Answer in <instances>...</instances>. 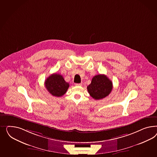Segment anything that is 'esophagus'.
<instances>
[{
    "label": "esophagus",
    "mask_w": 157,
    "mask_h": 157,
    "mask_svg": "<svg viewBox=\"0 0 157 157\" xmlns=\"http://www.w3.org/2000/svg\"><path fill=\"white\" fill-rule=\"evenodd\" d=\"M82 83H75V86H82Z\"/></svg>",
    "instance_id": "1"
}]
</instances>
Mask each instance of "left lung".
<instances>
[{
  "mask_svg": "<svg viewBox=\"0 0 157 157\" xmlns=\"http://www.w3.org/2000/svg\"><path fill=\"white\" fill-rule=\"evenodd\" d=\"M113 88L112 81L104 74L94 76L91 82L87 87L91 97L95 100H101L109 94Z\"/></svg>",
  "mask_w": 157,
  "mask_h": 157,
  "instance_id": "8db88e82",
  "label": "left lung"
}]
</instances>
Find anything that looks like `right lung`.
Listing matches in <instances>:
<instances>
[{"label":"right lung","mask_w":157,"mask_h":157,"mask_svg":"<svg viewBox=\"0 0 157 157\" xmlns=\"http://www.w3.org/2000/svg\"><path fill=\"white\" fill-rule=\"evenodd\" d=\"M69 86V83L65 81L63 76L57 74L51 75L45 81V86L49 93L57 97L64 95Z\"/></svg>","instance_id":"obj_1"}]
</instances>
